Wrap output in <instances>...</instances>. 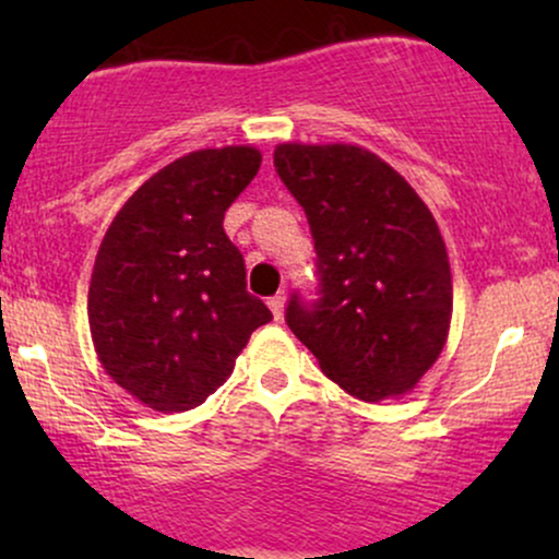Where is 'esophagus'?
Returning a JSON list of instances; mask_svg holds the SVG:
<instances>
[{
    "mask_svg": "<svg viewBox=\"0 0 559 559\" xmlns=\"http://www.w3.org/2000/svg\"><path fill=\"white\" fill-rule=\"evenodd\" d=\"M284 305H286L284 294H275V297L267 299V307H271V310H273V318H275V320L284 318Z\"/></svg>",
    "mask_w": 559,
    "mask_h": 559,
    "instance_id": "obj_1",
    "label": "esophagus"
}]
</instances>
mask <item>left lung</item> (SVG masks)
Masks as SVG:
<instances>
[{
    "label": "left lung",
    "mask_w": 559,
    "mask_h": 559,
    "mask_svg": "<svg viewBox=\"0 0 559 559\" xmlns=\"http://www.w3.org/2000/svg\"><path fill=\"white\" fill-rule=\"evenodd\" d=\"M273 165L316 241V299L294 292L286 325L346 394H404L436 362L452 318L433 215L400 173L360 146L281 144Z\"/></svg>",
    "instance_id": "1"
}]
</instances>
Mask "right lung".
Returning a JSON list of instances; mask_svg holds the SVG:
<instances>
[{
  "instance_id": "right-lung-1",
  "label": "right lung",
  "mask_w": 559,
  "mask_h": 559,
  "mask_svg": "<svg viewBox=\"0 0 559 559\" xmlns=\"http://www.w3.org/2000/svg\"><path fill=\"white\" fill-rule=\"evenodd\" d=\"M252 146L165 165L107 228L88 286V325L115 383L159 413L202 404L226 383L254 329L271 323L223 230L260 170Z\"/></svg>"
}]
</instances>
